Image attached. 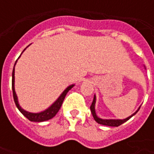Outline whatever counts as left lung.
Segmentation results:
<instances>
[{
    "label": "left lung",
    "instance_id": "obj_1",
    "mask_svg": "<svg viewBox=\"0 0 154 154\" xmlns=\"http://www.w3.org/2000/svg\"><path fill=\"white\" fill-rule=\"evenodd\" d=\"M95 103H96V97H94L93 101H92V103H91V106L90 109L91 111V114H92V116H93L94 119L97 121L98 124H100V125H106V126H115V127H117V126H119L120 125H122L123 123L126 122L127 120H129L133 116H134L137 112H138V110L140 109V107L139 108V110L136 111L135 113L133 114L132 116H129L128 118H126L125 119H100V118H98L96 115V111H95Z\"/></svg>",
    "mask_w": 154,
    "mask_h": 154
}]
</instances>
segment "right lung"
Masks as SVG:
<instances>
[{
    "label": "right lung",
    "mask_w": 154,
    "mask_h": 154,
    "mask_svg": "<svg viewBox=\"0 0 154 154\" xmlns=\"http://www.w3.org/2000/svg\"><path fill=\"white\" fill-rule=\"evenodd\" d=\"M23 53V52H22ZM21 53V54H22ZM16 63V62H15ZM14 84H15V67L13 68V72H12V91H13V97H14V100H15V103L16 105V106L19 109V110L21 112L24 116L30 121H35V122H43V121H45V120H48V119L54 118V116H56V114L58 112V110L61 108V106L63 102V100L66 95L68 92V91L70 90L72 87H73V85H72L70 87H68L64 91L63 94L61 95L60 97L57 99V100L55 102V103L51 107H49L48 109H47L46 110H44L43 112H40V113L34 114V113H29V112H27L22 109L21 107L20 106V105L18 104V100H17V97H16V94H15V87H14Z\"/></svg>",
    "instance_id": "obj_1"
}]
</instances>
